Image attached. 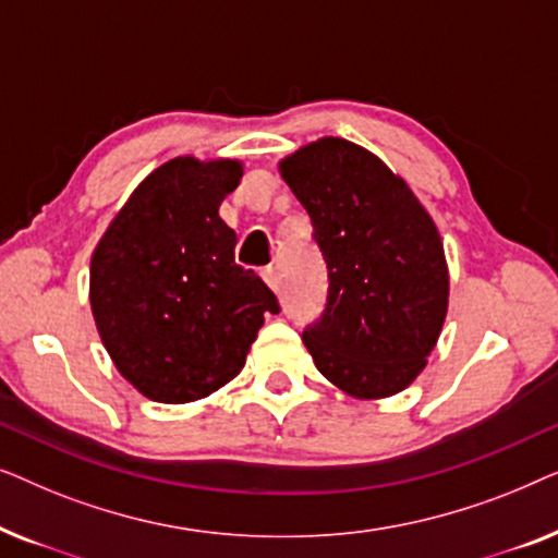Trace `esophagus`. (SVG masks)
<instances>
[{
  "label": "esophagus",
  "mask_w": 558,
  "mask_h": 558,
  "mask_svg": "<svg viewBox=\"0 0 558 558\" xmlns=\"http://www.w3.org/2000/svg\"><path fill=\"white\" fill-rule=\"evenodd\" d=\"M262 277H264V281L266 284H269L274 292H279V287H281V274H279V266H266V269L262 271Z\"/></svg>",
  "instance_id": "obj_1"
}]
</instances>
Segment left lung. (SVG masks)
Instances as JSON below:
<instances>
[{
	"instance_id": "obj_1",
	"label": "left lung",
	"mask_w": 558,
	"mask_h": 558,
	"mask_svg": "<svg viewBox=\"0 0 558 558\" xmlns=\"http://www.w3.org/2000/svg\"><path fill=\"white\" fill-rule=\"evenodd\" d=\"M327 266L323 317L302 332L317 371L357 399H384L424 371L447 317L439 231L407 182L338 136L279 162Z\"/></svg>"
}]
</instances>
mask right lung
Listing matches in <instances>:
<instances>
[{
	"label": "right lung",
	"mask_w": 558,
	"mask_h": 558,
	"mask_svg": "<svg viewBox=\"0 0 558 558\" xmlns=\"http://www.w3.org/2000/svg\"><path fill=\"white\" fill-rule=\"evenodd\" d=\"M235 159L174 157L134 190L90 258V310L113 365L159 403H187L239 376L279 302L235 264L218 216Z\"/></svg>",
	"instance_id": "right-lung-1"
}]
</instances>
